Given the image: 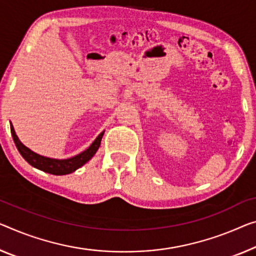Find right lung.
Returning a JSON list of instances; mask_svg holds the SVG:
<instances>
[{"label":"right lung","mask_w":256,"mask_h":256,"mask_svg":"<svg viewBox=\"0 0 256 256\" xmlns=\"http://www.w3.org/2000/svg\"><path fill=\"white\" fill-rule=\"evenodd\" d=\"M10 129H11V135H12L16 146H17L18 151L22 154V158L34 168L40 169L42 172H49V174H52V175H68V174H70V172H76V169L84 166V164H87L97 152L98 148H100V145L102 137H103L104 132H105V130L102 132L100 135L96 137V140L90 144V146L87 148V150H84V152L78 153V154L72 156V158L54 159V158H49V156L38 154V153L34 152L30 150V148H27L26 145H24L20 142V140L18 138V136L16 135L12 124H10Z\"/></svg>","instance_id":"1"}]
</instances>
